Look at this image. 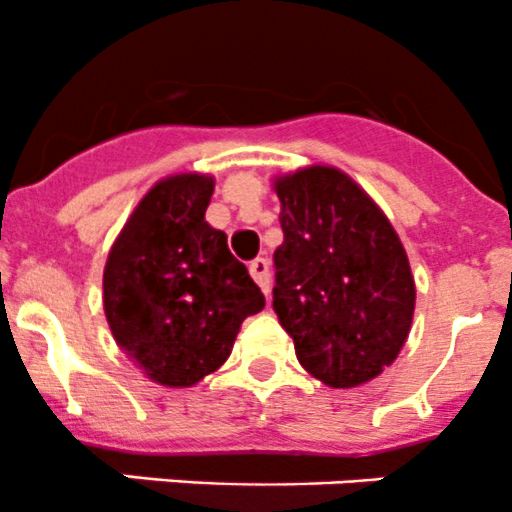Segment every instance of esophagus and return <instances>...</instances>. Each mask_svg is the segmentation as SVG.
Segmentation results:
<instances>
[{
  "mask_svg": "<svg viewBox=\"0 0 512 512\" xmlns=\"http://www.w3.org/2000/svg\"><path fill=\"white\" fill-rule=\"evenodd\" d=\"M249 271L251 276H254V281L261 286V291L271 293V266H268L266 258H254V261L249 263Z\"/></svg>",
  "mask_w": 512,
  "mask_h": 512,
  "instance_id": "1",
  "label": "esophagus"
}]
</instances>
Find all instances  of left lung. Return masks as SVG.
I'll return each instance as SVG.
<instances>
[{"label":"left lung","mask_w":512,"mask_h":512,"mask_svg":"<svg viewBox=\"0 0 512 512\" xmlns=\"http://www.w3.org/2000/svg\"><path fill=\"white\" fill-rule=\"evenodd\" d=\"M283 244L273 251V311L296 358L331 388L381 376L416 311L411 263L388 216L336 166L273 179Z\"/></svg>","instance_id":"8db88e82"}]
</instances>
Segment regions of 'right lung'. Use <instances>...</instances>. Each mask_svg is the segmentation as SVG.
<instances>
[{
    "mask_svg": "<svg viewBox=\"0 0 512 512\" xmlns=\"http://www.w3.org/2000/svg\"><path fill=\"white\" fill-rule=\"evenodd\" d=\"M214 176L156 181L116 236L104 266V313L116 346L166 388H191L231 356L261 288L204 219Z\"/></svg>",
    "mask_w": 512,
    "mask_h": 512,
    "instance_id": "add662e5",
    "label": "right lung"
}]
</instances>
